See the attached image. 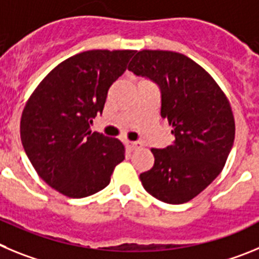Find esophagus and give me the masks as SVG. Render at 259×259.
<instances>
[{"mask_svg": "<svg viewBox=\"0 0 259 259\" xmlns=\"http://www.w3.org/2000/svg\"><path fill=\"white\" fill-rule=\"evenodd\" d=\"M125 146H126L127 150L134 151V150H138L139 147H141V143H137V142H130V141H126V142H125Z\"/></svg>", "mask_w": 259, "mask_h": 259, "instance_id": "1", "label": "esophagus"}]
</instances>
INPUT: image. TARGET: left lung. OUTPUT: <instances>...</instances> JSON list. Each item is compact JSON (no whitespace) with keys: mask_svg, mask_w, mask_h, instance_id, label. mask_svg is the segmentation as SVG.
Wrapping results in <instances>:
<instances>
[{"mask_svg":"<svg viewBox=\"0 0 259 259\" xmlns=\"http://www.w3.org/2000/svg\"><path fill=\"white\" fill-rule=\"evenodd\" d=\"M127 69L161 89V117L174 142L152 148L155 164L139 176L151 196L183 204L222 171L235 139V118L227 97L208 72L176 51L142 50Z\"/></svg>","mask_w":259,"mask_h":259,"instance_id":"left-lung-1","label":"left lung"}]
</instances>
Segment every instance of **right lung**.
Masks as SVG:
<instances>
[{"instance_id": "1", "label": "right lung", "mask_w": 259, "mask_h": 259, "mask_svg": "<svg viewBox=\"0 0 259 259\" xmlns=\"http://www.w3.org/2000/svg\"><path fill=\"white\" fill-rule=\"evenodd\" d=\"M135 50H89L59 63L28 98L20 138L31 164L50 187L72 199L107 187L124 144L90 130L108 89Z\"/></svg>"}]
</instances>
